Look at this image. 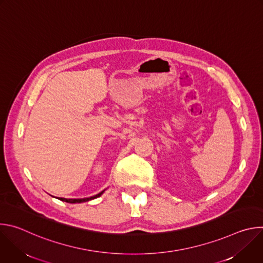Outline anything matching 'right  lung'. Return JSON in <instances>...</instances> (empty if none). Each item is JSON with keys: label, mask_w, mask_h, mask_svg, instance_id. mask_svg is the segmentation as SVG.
<instances>
[{"label": "right lung", "mask_w": 263, "mask_h": 263, "mask_svg": "<svg viewBox=\"0 0 263 263\" xmlns=\"http://www.w3.org/2000/svg\"><path fill=\"white\" fill-rule=\"evenodd\" d=\"M103 193H104V191L101 192L100 194L93 196V197L84 198V199H64V198H60L59 200H61V201H63V202H66V203H71V204H73V203H83V202H87V201H90V200H93V199L99 198L101 195H103Z\"/></svg>", "instance_id": "obj_1"}]
</instances>
